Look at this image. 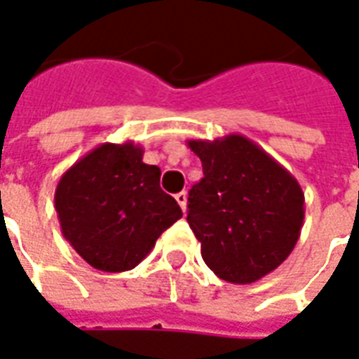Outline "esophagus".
Wrapping results in <instances>:
<instances>
[{
  "mask_svg": "<svg viewBox=\"0 0 359 359\" xmlns=\"http://www.w3.org/2000/svg\"><path fill=\"white\" fill-rule=\"evenodd\" d=\"M175 201H177V205L182 207V210L187 208V191H180L175 195Z\"/></svg>",
  "mask_w": 359,
  "mask_h": 359,
  "instance_id": "34e87169",
  "label": "esophagus"
}]
</instances>
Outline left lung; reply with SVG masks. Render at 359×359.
Returning a JSON list of instances; mask_svg holds the SVG:
<instances>
[{
	"label": "left lung",
	"mask_w": 359,
	"mask_h": 359,
	"mask_svg": "<svg viewBox=\"0 0 359 359\" xmlns=\"http://www.w3.org/2000/svg\"><path fill=\"white\" fill-rule=\"evenodd\" d=\"M187 144L203 162V180L189 189L187 222L208 269L232 284L273 273L304 226L297 180L243 135Z\"/></svg>",
	"instance_id": "left-lung-1"
}]
</instances>
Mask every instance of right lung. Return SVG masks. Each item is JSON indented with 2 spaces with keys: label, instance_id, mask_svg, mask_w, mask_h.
<instances>
[{
  "label": "right lung",
  "instance_id": "right-lung-1",
  "mask_svg": "<svg viewBox=\"0 0 359 359\" xmlns=\"http://www.w3.org/2000/svg\"><path fill=\"white\" fill-rule=\"evenodd\" d=\"M53 201L63 238L104 273L135 269L182 218L174 197L160 189V168L144 164L143 147L131 141L98 144L77 160Z\"/></svg>",
  "mask_w": 359,
  "mask_h": 359
}]
</instances>
